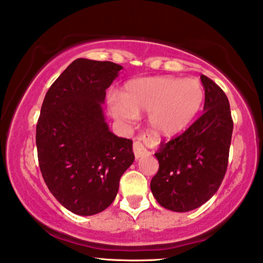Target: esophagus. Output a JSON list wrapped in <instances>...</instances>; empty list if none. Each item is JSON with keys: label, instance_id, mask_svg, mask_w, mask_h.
<instances>
[{"label": "esophagus", "instance_id": "obj_1", "mask_svg": "<svg viewBox=\"0 0 263 263\" xmlns=\"http://www.w3.org/2000/svg\"><path fill=\"white\" fill-rule=\"evenodd\" d=\"M146 141H152V138H150L149 135H144V136H141V137L136 138V141L134 143V153L137 160L146 155V154H149L148 149H146L144 145V142Z\"/></svg>", "mask_w": 263, "mask_h": 263}]
</instances>
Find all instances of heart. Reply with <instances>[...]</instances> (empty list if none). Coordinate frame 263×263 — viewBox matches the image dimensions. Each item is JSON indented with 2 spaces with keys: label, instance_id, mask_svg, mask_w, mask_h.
Masks as SVG:
<instances>
[{
  "label": "heart",
  "instance_id": "b5f03b06",
  "mask_svg": "<svg viewBox=\"0 0 263 263\" xmlns=\"http://www.w3.org/2000/svg\"><path fill=\"white\" fill-rule=\"evenodd\" d=\"M203 102L204 89L198 79L157 76L129 80L120 95L108 97L107 106L111 117L125 127L134 126L138 114L149 113L154 132L171 138L191 125Z\"/></svg>",
  "mask_w": 263,
  "mask_h": 263
}]
</instances>
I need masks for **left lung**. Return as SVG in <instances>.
<instances>
[{
    "label": "left lung",
    "mask_w": 263,
    "mask_h": 263,
    "mask_svg": "<svg viewBox=\"0 0 263 263\" xmlns=\"http://www.w3.org/2000/svg\"><path fill=\"white\" fill-rule=\"evenodd\" d=\"M203 114L183 135L162 142L155 153L159 171L150 189L161 207L185 213L204 204L225 177L232 138L230 103L220 86L201 76Z\"/></svg>",
    "instance_id": "1"
}]
</instances>
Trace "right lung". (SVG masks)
Returning a JSON list of instances; mask_svg holds the SVG:
<instances>
[{
    "instance_id": "right-lung-1",
    "label": "right lung",
    "mask_w": 263,
    "mask_h": 263,
    "mask_svg": "<svg viewBox=\"0 0 263 263\" xmlns=\"http://www.w3.org/2000/svg\"><path fill=\"white\" fill-rule=\"evenodd\" d=\"M122 66L77 59L49 87L37 122L38 162L49 191L66 209L89 216L113 203L134 163L131 139L109 131L102 104Z\"/></svg>"
}]
</instances>
